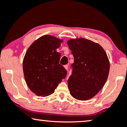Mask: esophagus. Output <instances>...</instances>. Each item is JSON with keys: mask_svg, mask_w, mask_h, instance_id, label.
I'll return each mask as SVG.
<instances>
[{"mask_svg": "<svg viewBox=\"0 0 127 127\" xmlns=\"http://www.w3.org/2000/svg\"><path fill=\"white\" fill-rule=\"evenodd\" d=\"M64 67L65 70H68V65H64Z\"/></svg>", "mask_w": 127, "mask_h": 127, "instance_id": "esophagus-1", "label": "esophagus"}]
</instances>
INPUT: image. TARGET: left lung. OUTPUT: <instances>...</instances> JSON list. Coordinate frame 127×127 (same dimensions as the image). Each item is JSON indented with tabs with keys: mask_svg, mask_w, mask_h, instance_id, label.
Returning a JSON list of instances; mask_svg holds the SVG:
<instances>
[{
	"mask_svg": "<svg viewBox=\"0 0 127 127\" xmlns=\"http://www.w3.org/2000/svg\"><path fill=\"white\" fill-rule=\"evenodd\" d=\"M67 45L74 59L67 82L70 93L77 100H88L99 92L107 80L110 70L107 54L100 45L85 38L71 39Z\"/></svg>",
	"mask_w": 127,
	"mask_h": 127,
	"instance_id": "8db88e82",
	"label": "left lung"
}]
</instances>
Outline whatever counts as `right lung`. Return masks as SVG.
<instances>
[{
  "instance_id": "obj_1",
  "label": "right lung",
  "mask_w": 127,
  "mask_h": 127,
  "mask_svg": "<svg viewBox=\"0 0 127 127\" xmlns=\"http://www.w3.org/2000/svg\"><path fill=\"white\" fill-rule=\"evenodd\" d=\"M63 42L51 35H43L33 42L25 53L24 75L28 88L37 96L52 94L66 77L67 71L59 64L60 53L56 51Z\"/></svg>"
}]
</instances>
